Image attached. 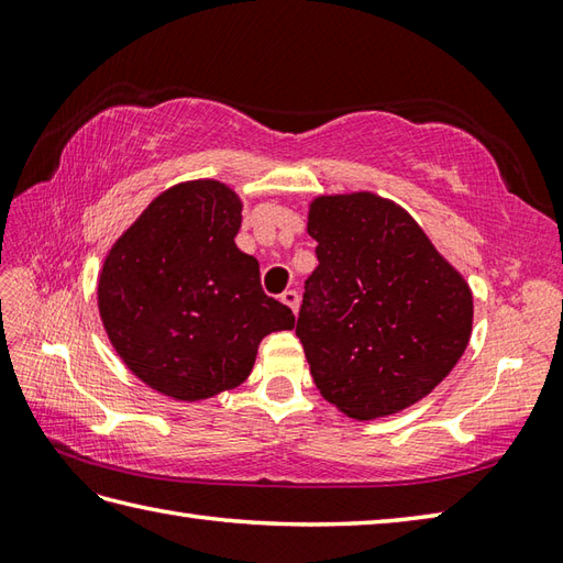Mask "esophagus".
Masks as SVG:
<instances>
[{
	"mask_svg": "<svg viewBox=\"0 0 563 563\" xmlns=\"http://www.w3.org/2000/svg\"><path fill=\"white\" fill-rule=\"evenodd\" d=\"M280 300H283V305H288L292 312L297 314V309H300V292H297V290H285L280 295Z\"/></svg>",
	"mask_w": 563,
	"mask_h": 563,
	"instance_id": "34e87169",
	"label": "esophagus"
}]
</instances>
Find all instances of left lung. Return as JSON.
Here are the masks:
<instances>
[{"label": "left lung", "instance_id": "left-lung-1", "mask_svg": "<svg viewBox=\"0 0 563 563\" xmlns=\"http://www.w3.org/2000/svg\"><path fill=\"white\" fill-rule=\"evenodd\" d=\"M307 232L319 266L295 333L321 397L357 421L428 397L470 343V283L409 212L369 190L314 198Z\"/></svg>", "mask_w": 563, "mask_h": 563}]
</instances>
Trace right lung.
<instances>
[{
  "instance_id": "obj_1",
  "label": "right lung",
  "mask_w": 563,
  "mask_h": 563,
  "mask_svg": "<svg viewBox=\"0 0 563 563\" xmlns=\"http://www.w3.org/2000/svg\"><path fill=\"white\" fill-rule=\"evenodd\" d=\"M242 200L214 178L176 184L115 239L99 314L130 373L176 401H202L251 375L258 343L290 331V307L261 288L239 251Z\"/></svg>"
}]
</instances>
